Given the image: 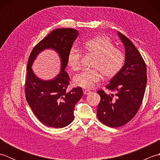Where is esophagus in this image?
Masks as SVG:
<instances>
[{
	"label": "esophagus",
	"instance_id": "obj_1",
	"mask_svg": "<svg viewBox=\"0 0 160 160\" xmlns=\"http://www.w3.org/2000/svg\"><path fill=\"white\" fill-rule=\"evenodd\" d=\"M91 92V91L90 90H88V89L84 90V95H88V94H89Z\"/></svg>",
	"mask_w": 160,
	"mask_h": 160
}]
</instances>
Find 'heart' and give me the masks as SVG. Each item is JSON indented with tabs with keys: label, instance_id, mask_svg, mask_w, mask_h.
<instances>
[{
	"label": "heart",
	"instance_id": "b5f03b06",
	"mask_svg": "<svg viewBox=\"0 0 160 160\" xmlns=\"http://www.w3.org/2000/svg\"><path fill=\"white\" fill-rule=\"evenodd\" d=\"M82 51L95 56L91 67L94 69L84 70L73 77L76 86L90 89L102 79L111 78L120 72L125 61V56L107 36H97L84 41ZM82 53L76 48H71L67 55V65L72 71L80 67Z\"/></svg>",
	"mask_w": 160,
	"mask_h": 160
}]
</instances>
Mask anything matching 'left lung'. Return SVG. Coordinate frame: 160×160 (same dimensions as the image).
Instances as JSON below:
<instances>
[{
	"instance_id": "8db88e82",
	"label": "left lung",
	"mask_w": 160,
	"mask_h": 160,
	"mask_svg": "<svg viewBox=\"0 0 160 160\" xmlns=\"http://www.w3.org/2000/svg\"><path fill=\"white\" fill-rule=\"evenodd\" d=\"M118 35L125 47V63L116 76L106 85L115 92L107 94L102 89L98 91L100 102L97 117L108 127L117 128L131 120L140 108L147 82V66L136 47L122 33Z\"/></svg>"
}]
</instances>
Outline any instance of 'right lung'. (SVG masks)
<instances>
[{
    "label": "right lung",
    "mask_w": 160,
    "mask_h": 160,
    "mask_svg": "<svg viewBox=\"0 0 160 160\" xmlns=\"http://www.w3.org/2000/svg\"><path fill=\"white\" fill-rule=\"evenodd\" d=\"M78 35L77 30L71 28L53 30L33 47L29 57L25 84L26 100L36 118L47 127L59 128L71 124L74 119L75 105L83 96L80 87L67 91L70 78L64 71L68 53ZM49 48L59 53L61 70L55 78L46 81L35 76L31 65L38 54Z\"/></svg>",
    "instance_id": "add662e5"
}]
</instances>
